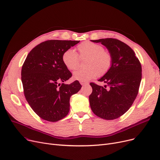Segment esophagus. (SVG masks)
Listing matches in <instances>:
<instances>
[{
  "mask_svg": "<svg viewBox=\"0 0 160 160\" xmlns=\"http://www.w3.org/2000/svg\"><path fill=\"white\" fill-rule=\"evenodd\" d=\"M80 84H81V85H82V86H84V85H86V84H88V82H80Z\"/></svg>",
  "mask_w": 160,
  "mask_h": 160,
  "instance_id": "34e87169",
  "label": "esophagus"
}]
</instances>
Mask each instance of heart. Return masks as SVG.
<instances>
[{"mask_svg":"<svg viewBox=\"0 0 160 160\" xmlns=\"http://www.w3.org/2000/svg\"><path fill=\"white\" fill-rule=\"evenodd\" d=\"M78 55L74 50L68 49L62 54V62L69 71H73L77 68L79 58L86 59L83 69H78L73 72L74 80L86 82L91 80L99 74L100 76L106 74L112 65L113 58L111 53L104 49L103 46L99 44L86 41L76 47ZM79 56L78 57V55Z\"/></svg>","mask_w":160,"mask_h":160,"instance_id":"1","label":"heart"}]
</instances>
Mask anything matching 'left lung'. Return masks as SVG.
Segmentation results:
<instances>
[{
	"instance_id": "obj_1",
	"label": "left lung",
	"mask_w": 160,
	"mask_h": 160,
	"mask_svg": "<svg viewBox=\"0 0 160 160\" xmlns=\"http://www.w3.org/2000/svg\"><path fill=\"white\" fill-rule=\"evenodd\" d=\"M92 42L105 46L113 61L110 71L99 80L107 86L90 83V107L101 118L114 120L126 113L136 99L142 78L141 64L134 51L119 40L107 38Z\"/></svg>"
}]
</instances>
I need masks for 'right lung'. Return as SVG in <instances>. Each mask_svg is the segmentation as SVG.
Wrapping results in <instances>:
<instances>
[{
  "label": "right lung",
  "mask_w": 160,
  "mask_h": 160,
  "mask_svg": "<svg viewBox=\"0 0 160 160\" xmlns=\"http://www.w3.org/2000/svg\"><path fill=\"white\" fill-rule=\"evenodd\" d=\"M79 42L46 40L27 55L22 68L23 92L31 108L42 119L48 122L63 119L69 112L71 96L81 89L78 80L70 84L63 83L72 74L61 59L65 50Z\"/></svg>",
  "instance_id": "1"
}]
</instances>
